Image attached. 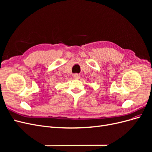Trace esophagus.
I'll use <instances>...</instances> for the list:
<instances>
[{"instance_id": "34e87169", "label": "esophagus", "mask_w": 152, "mask_h": 152, "mask_svg": "<svg viewBox=\"0 0 152 152\" xmlns=\"http://www.w3.org/2000/svg\"><path fill=\"white\" fill-rule=\"evenodd\" d=\"M73 77H74L75 79H79V78H80V75L79 74H77V73H75V74L73 75Z\"/></svg>"}]
</instances>
